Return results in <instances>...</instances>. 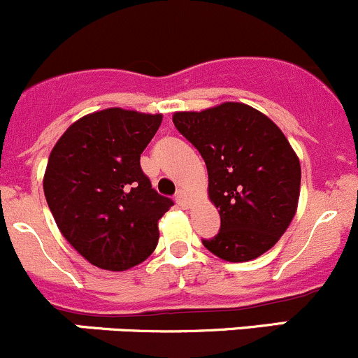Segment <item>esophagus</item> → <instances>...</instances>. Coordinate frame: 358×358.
Returning a JSON list of instances; mask_svg holds the SVG:
<instances>
[{"label": "esophagus", "mask_w": 358, "mask_h": 358, "mask_svg": "<svg viewBox=\"0 0 358 358\" xmlns=\"http://www.w3.org/2000/svg\"><path fill=\"white\" fill-rule=\"evenodd\" d=\"M175 201L178 202V206H182V208H189V204H190V197H189V194H187L185 190H182V189H180L178 192H176Z\"/></svg>", "instance_id": "34e87169"}]
</instances>
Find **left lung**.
<instances>
[{
    "label": "left lung",
    "mask_w": 358,
    "mask_h": 358,
    "mask_svg": "<svg viewBox=\"0 0 358 358\" xmlns=\"http://www.w3.org/2000/svg\"><path fill=\"white\" fill-rule=\"evenodd\" d=\"M173 122L204 159L208 197L222 220L204 248L241 263L275 246L294 218L301 185L299 159L279 126L243 102L175 112Z\"/></svg>",
    "instance_id": "left-lung-1"
}]
</instances>
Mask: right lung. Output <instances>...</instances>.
<instances>
[{"label":"right lung","mask_w":358,"mask_h":358,"mask_svg":"<svg viewBox=\"0 0 358 358\" xmlns=\"http://www.w3.org/2000/svg\"><path fill=\"white\" fill-rule=\"evenodd\" d=\"M162 114L121 107L72 122L52 149L43 176L60 234L92 265L124 272L145 262L159 241V220L173 206L140 168Z\"/></svg>","instance_id":"obj_1"}]
</instances>
